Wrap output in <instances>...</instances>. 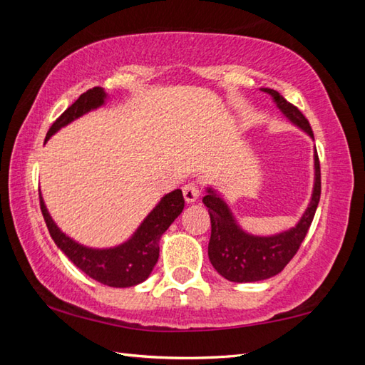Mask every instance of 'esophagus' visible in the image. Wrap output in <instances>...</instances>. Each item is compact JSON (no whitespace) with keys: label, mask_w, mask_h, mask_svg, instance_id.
<instances>
[{"label":"esophagus","mask_w":365,"mask_h":365,"mask_svg":"<svg viewBox=\"0 0 365 365\" xmlns=\"http://www.w3.org/2000/svg\"><path fill=\"white\" fill-rule=\"evenodd\" d=\"M182 190H183L185 201H187V202H195L197 197H200V195H201V190H200V187H197L195 182L185 183Z\"/></svg>","instance_id":"esophagus-1"}]
</instances>
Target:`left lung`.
I'll use <instances>...</instances> for the list:
<instances>
[{"instance_id":"1","label":"left lung","mask_w":365,"mask_h":365,"mask_svg":"<svg viewBox=\"0 0 365 365\" xmlns=\"http://www.w3.org/2000/svg\"><path fill=\"white\" fill-rule=\"evenodd\" d=\"M262 91L274 98L277 108L289 120L314 138L311 125L298 108L288 103L279 91L270 88H262ZM314 168H316L314 191L306 212L302 214L296 227L287 232L272 235V237H256V235L243 232L228 209L227 202L212 188H207V195L202 197V202L211 215V240H209L207 255L214 269L224 279L237 283L265 280L280 274L285 265L292 261L298 252L302 240L306 238L319 206L320 163L317 151L314 154Z\"/></svg>"}]
</instances>
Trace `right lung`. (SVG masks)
<instances>
[{
  "label": "right lung",
  "mask_w": 365,
  "mask_h": 365,
  "mask_svg": "<svg viewBox=\"0 0 365 365\" xmlns=\"http://www.w3.org/2000/svg\"><path fill=\"white\" fill-rule=\"evenodd\" d=\"M104 100H106V93L101 86H95V88L80 95L78 100L67 108L49 127L45 143L61 127H66L67 123L78 119L80 115L86 114L91 109L103 106ZM185 200L182 190L170 191L146 215V219L141 222V225L132 235L130 240L115 246V248L95 250L78 245L59 230V227L54 224L51 215H49L40 193L43 219H45L49 235L58 245V248L91 279L114 288L135 287L150 277L159 259V240L172 222L180 215Z\"/></svg>",
  "instance_id": "obj_1"
}]
</instances>
